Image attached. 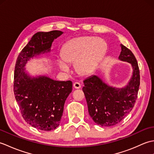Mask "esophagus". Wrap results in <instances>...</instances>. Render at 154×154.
I'll return each instance as SVG.
<instances>
[{
  "label": "esophagus",
  "instance_id": "esophagus-1",
  "mask_svg": "<svg viewBox=\"0 0 154 154\" xmlns=\"http://www.w3.org/2000/svg\"><path fill=\"white\" fill-rule=\"evenodd\" d=\"M81 84L79 83H77V82H75L73 83V87L75 89H80L81 88Z\"/></svg>",
  "mask_w": 154,
  "mask_h": 154
}]
</instances>
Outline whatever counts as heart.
I'll return each mask as SVG.
<instances>
[{
	"instance_id": "obj_1",
	"label": "heart",
	"mask_w": 154,
	"mask_h": 154,
	"mask_svg": "<svg viewBox=\"0 0 154 154\" xmlns=\"http://www.w3.org/2000/svg\"><path fill=\"white\" fill-rule=\"evenodd\" d=\"M106 51V42L101 38L81 36L68 41L61 50V59L57 61L60 70L67 72L75 63V69L82 75H89L96 69Z\"/></svg>"
}]
</instances>
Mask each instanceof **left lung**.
Instances as JSON below:
<instances>
[{"mask_svg":"<svg viewBox=\"0 0 154 154\" xmlns=\"http://www.w3.org/2000/svg\"><path fill=\"white\" fill-rule=\"evenodd\" d=\"M120 61L131 64L132 75L126 86L116 88L105 83L97 75L84 80L83 91L89 114L98 125L112 126L121 122L133 109L140 86V71L137 60L129 49L120 45Z\"/></svg>","mask_w":154,"mask_h":154,"instance_id":"obj_1","label":"left lung"}]
</instances>
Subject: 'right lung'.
Returning <instances> with one entry per match:
<instances>
[{"instance_id": "obj_1", "label": "right lung", "mask_w": 154, "mask_h": 154, "mask_svg": "<svg viewBox=\"0 0 154 154\" xmlns=\"http://www.w3.org/2000/svg\"><path fill=\"white\" fill-rule=\"evenodd\" d=\"M63 33L59 30L35 33L16 62L14 93L22 116L32 127L44 131L60 125L65 102L72 91V82L55 81L45 75L32 77L25 66L30 59L50 52L54 40Z\"/></svg>"}]
</instances>
